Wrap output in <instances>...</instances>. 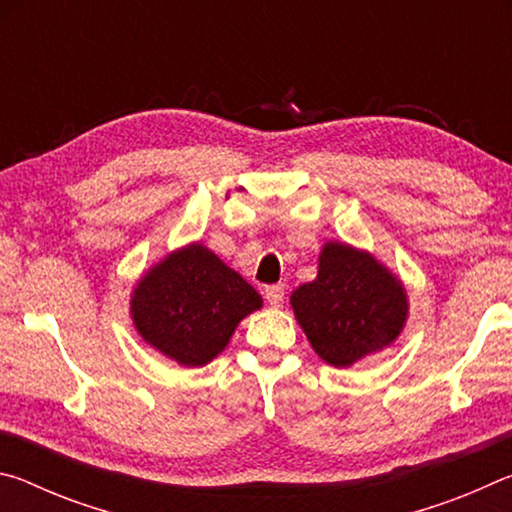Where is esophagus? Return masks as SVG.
Returning <instances> with one entry per match:
<instances>
[{
    "mask_svg": "<svg viewBox=\"0 0 512 512\" xmlns=\"http://www.w3.org/2000/svg\"><path fill=\"white\" fill-rule=\"evenodd\" d=\"M264 296H266L268 305H271V307H280L282 302H284V287H282V284H271V287H266Z\"/></svg>",
    "mask_w": 512,
    "mask_h": 512,
    "instance_id": "esophagus-1",
    "label": "esophagus"
}]
</instances>
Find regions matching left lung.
Segmentation results:
<instances>
[{
    "mask_svg": "<svg viewBox=\"0 0 512 512\" xmlns=\"http://www.w3.org/2000/svg\"><path fill=\"white\" fill-rule=\"evenodd\" d=\"M311 348L336 368L393 343L406 318L402 284L366 253L327 244L318 277L291 296Z\"/></svg>",
    "mask_w": 512,
    "mask_h": 512,
    "instance_id": "8db88e82",
    "label": "left lung"
}]
</instances>
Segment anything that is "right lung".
Listing matches in <instances>:
<instances>
[{
    "label": "right lung",
    "instance_id": "obj_1",
    "mask_svg": "<svg viewBox=\"0 0 512 512\" xmlns=\"http://www.w3.org/2000/svg\"><path fill=\"white\" fill-rule=\"evenodd\" d=\"M262 307L244 277L203 246L169 255L137 284V332L180 366H205L228 345L237 323Z\"/></svg>",
    "mask_w": 512,
    "mask_h": 512
}]
</instances>
